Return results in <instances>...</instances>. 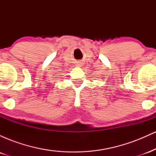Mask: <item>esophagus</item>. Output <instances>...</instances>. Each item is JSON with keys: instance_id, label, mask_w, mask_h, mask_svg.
<instances>
[{"instance_id": "esophagus-1", "label": "esophagus", "mask_w": 156, "mask_h": 156, "mask_svg": "<svg viewBox=\"0 0 156 156\" xmlns=\"http://www.w3.org/2000/svg\"><path fill=\"white\" fill-rule=\"evenodd\" d=\"M76 66L77 67H81L82 66V64H80V63H78L76 64Z\"/></svg>"}]
</instances>
